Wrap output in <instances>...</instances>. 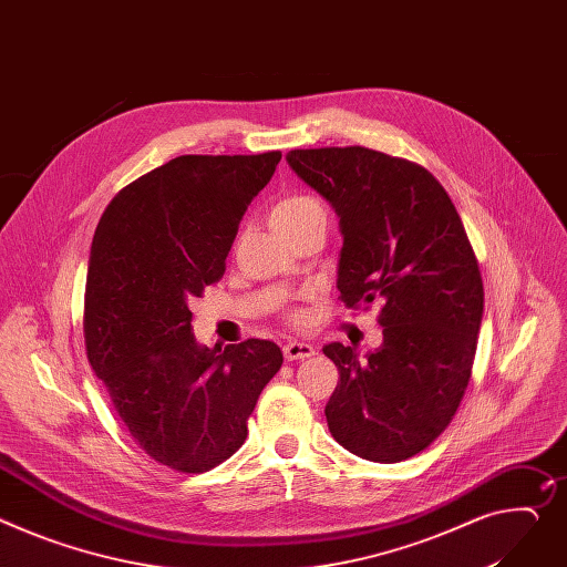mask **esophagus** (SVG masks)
Masks as SVG:
<instances>
[{"label":"esophagus","mask_w":567,"mask_h":567,"mask_svg":"<svg viewBox=\"0 0 567 567\" xmlns=\"http://www.w3.org/2000/svg\"><path fill=\"white\" fill-rule=\"evenodd\" d=\"M316 354L313 344L309 342H299V340H290L284 344V357L288 361H303V359H311Z\"/></svg>","instance_id":"34e87169"}]
</instances>
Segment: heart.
<instances>
[{
	"mask_svg": "<svg viewBox=\"0 0 567 567\" xmlns=\"http://www.w3.org/2000/svg\"><path fill=\"white\" fill-rule=\"evenodd\" d=\"M313 210H324L322 204L311 197V195H292V197H286L284 202L277 204L275 213H272V223H288V220H297V217L301 215H309ZM301 316L295 311L290 313V320H299Z\"/></svg>",
	"mask_w": 567,
	"mask_h": 567,
	"instance_id": "1",
	"label": "heart"
}]
</instances>
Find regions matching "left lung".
Listing matches in <instances>:
<instances>
[{
    "label": "left lung",
    "instance_id": "1",
    "mask_svg": "<svg viewBox=\"0 0 567 567\" xmlns=\"http://www.w3.org/2000/svg\"><path fill=\"white\" fill-rule=\"evenodd\" d=\"M288 163L338 213L347 309L381 301L383 344L331 342L340 381L324 415L361 458L400 463L447 429L472 377L484 281L461 215L422 165L368 147L292 150Z\"/></svg>",
    "mask_w": 567,
    "mask_h": 567
}]
</instances>
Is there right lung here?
Segmentation results:
<instances>
[{
  "label": "right lung",
  "mask_w": 567,
  "mask_h": 567,
  "mask_svg": "<svg viewBox=\"0 0 567 567\" xmlns=\"http://www.w3.org/2000/svg\"><path fill=\"white\" fill-rule=\"evenodd\" d=\"M279 161L177 156L124 186L95 229L85 354L136 445L169 470L199 474L236 454L284 363L272 340L199 347L188 309L223 279L243 215Z\"/></svg>",
  "instance_id": "add662e5"
}]
</instances>
